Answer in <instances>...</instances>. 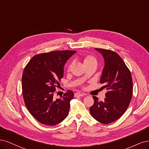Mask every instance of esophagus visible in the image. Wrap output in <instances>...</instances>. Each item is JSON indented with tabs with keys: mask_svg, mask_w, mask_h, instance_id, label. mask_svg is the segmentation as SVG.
<instances>
[{
	"mask_svg": "<svg viewBox=\"0 0 149 149\" xmlns=\"http://www.w3.org/2000/svg\"><path fill=\"white\" fill-rule=\"evenodd\" d=\"M85 95V93H80V92H77L75 93V96L76 97H83Z\"/></svg>",
	"mask_w": 149,
	"mask_h": 149,
	"instance_id": "34e87169",
	"label": "esophagus"
}]
</instances>
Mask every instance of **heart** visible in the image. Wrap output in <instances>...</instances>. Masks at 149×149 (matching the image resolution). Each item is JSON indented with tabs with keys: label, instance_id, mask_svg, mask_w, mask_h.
I'll return each instance as SVG.
<instances>
[{
	"label": "heart",
	"instance_id": "1",
	"mask_svg": "<svg viewBox=\"0 0 149 149\" xmlns=\"http://www.w3.org/2000/svg\"><path fill=\"white\" fill-rule=\"evenodd\" d=\"M92 63H97V59H96L93 56H87L84 58V64L85 65L92 64ZM71 67H72V64L69 65V69H70Z\"/></svg>",
	"mask_w": 149,
	"mask_h": 149
}]
</instances>
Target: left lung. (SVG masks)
Wrapping results in <instances>:
<instances>
[{
  "label": "left lung",
  "mask_w": 149,
  "mask_h": 149,
  "mask_svg": "<svg viewBox=\"0 0 149 149\" xmlns=\"http://www.w3.org/2000/svg\"><path fill=\"white\" fill-rule=\"evenodd\" d=\"M102 54L104 66L100 83L104 84L108 92L100 102L93 96L94 103L90 108L92 116L98 122L109 124L116 121L125 113L132 96V79L130 70L116 52L95 48Z\"/></svg>",
  "instance_id": "1"
}]
</instances>
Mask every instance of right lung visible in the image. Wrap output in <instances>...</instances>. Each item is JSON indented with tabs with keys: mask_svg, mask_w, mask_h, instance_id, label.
<instances>
[{
	"mask_svg": "<svg viewBox=\"0 0 149 149\" xmlns=\"http://www.w3.org/2000/svg\"><path fill=\"white\" fill-rule=\"evenodd\" d=\"M75 51H57L33 56L24 69L22 94L28 111L38 121L54 126L68 116L74 92L68 90L59 99L53 96L64 76V66Z\"/></svg>",
	"mask_w": 149,
	"mask_h": 149,
	"instance_id": "1",
	"label": "right lung"
}]
</instances>
